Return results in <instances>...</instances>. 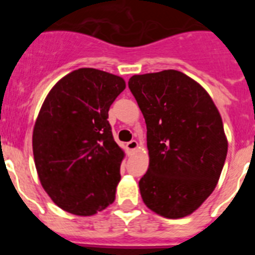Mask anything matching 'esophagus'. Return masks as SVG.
I'll return each mask as SVG.
<instances>
[{
  "label": "esophagus",
  "mask_w": 255,
  "mask_h": 255,
  "mask_svg": "<svg viewBox=\"0 0 255 255\" xmlns=\"http://www.w3.org/2000/svg\"><path fill=\"white\" fill-rule=\"evenodd\" d=\"M126 148H127V150L129 151V153H134L138 148V142L137 140H130V142L126 144Z\"/></svg>",
  "instance_id": "1"
}]
</instances>
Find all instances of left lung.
<instances>
[{"instance_id":"1","label":"left lung","mask_w":255,"mask_h":255,"mask_svg":"<svg viewBox=\"0 0 255 255\" xmlns=\"http://www.w3.org/2000/svg\"><path fill=\"white\" fill-rule=\"evenodd\" d=\"M128 86L146 123L144 204L163 217H185L212 194L225 165L220 112L201 85L177 70L134 75Z\"/></svg>"}]
</instances>
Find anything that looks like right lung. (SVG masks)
Segmentation results:
<instances>
[{
	"mask_svg": "<svg viewBox=\"0 0 255 255\" xmlns=\"http://www.w3.org/2000/svg\"><path fill=\"white\" fill-rule=\"evenodd\" d=\"M125 89L120 76L82 68L59 80L44 100L33 155L40 184L66 212L91 216L115 201L125 153L107 118Z\"/></svg>",
	"mask_w": 255,
	"mask_h": 255,
	"instance_id": "obj_1",
	"label": "right lung"
}]
</instances>
